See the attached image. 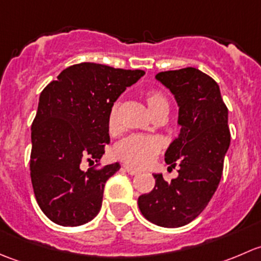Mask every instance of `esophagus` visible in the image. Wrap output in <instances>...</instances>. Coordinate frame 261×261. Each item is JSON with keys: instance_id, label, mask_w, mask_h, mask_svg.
<instances>
[{"instance_id": "34e87169", "label": "esophagus", "mask_w": 261, "mask_h": 261, "mask_svg": "<svg viewBox=\"0 0 261 261\" xmlns=\"http://www.w3.org/2000/svg\"><path fill=\"white\" fill-rule=\"evenodd\" d=\"M123 169H125L126 172H127L130 175H136V174H139L138 170L134 169V168H130V167H128V165H123Z\"/></svg>"}]
</instances>
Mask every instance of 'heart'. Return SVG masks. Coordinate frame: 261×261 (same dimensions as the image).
<instances>
[{
	"label": "heart",
	"mask_w": 261,
	"mask_h": 261,
	"mask_svg": "<svg viewBox=\"0 0 261 261\" xmlns=\"http://www.w3.org/2000/svg\"><path fill=\"white\" fill-rule=\"evenodd\" d=\"M147 106L154 116L168 112L169 102L167 97L155 88L144 92ZM107 128L110 134H116L120 128V102H115L107 116ZM164 147V141L159 136L130 135L117 143L114 147V156L134 168H146L151 164Z\"/></svg>",
	"instance_id": "1"
}]
</instances>
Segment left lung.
<instances>
[{
	"label": "left lung",
	"instance_id": "left-lung-1",
	"mask_svg": "<svg viewBox=\"0 0 261 261\" xmlns=\"http://www.w3.org/2000/svg\"><path fill=\"white\" fill-rule=\"evenodd\" d=\"M155 77L172 91L179 106V138L165 152L167 164L179 169L172 181L154 174V188L141 194L138 204L150 222L180 227L206 208L220 184L231 139L228 111L217 82L199 69L167 70Z\"/></svg>",
	"mask_w": 261,
	"mask_h": 261
}]
</instances>
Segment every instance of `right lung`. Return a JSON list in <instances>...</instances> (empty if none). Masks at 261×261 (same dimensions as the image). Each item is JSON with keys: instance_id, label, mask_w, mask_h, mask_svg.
<instances>
[{"instance_id": "add662e5", "label": "right lung", "mask_w": 261, "mask_h": 261, "mask_svg": "<svg viewBox=\"0 0 261 261\" xmlns=\"http://www.w3.org/2000/svg\"><path fill=\"white\" fill-rule=\"evenodd\" d=\"M145 74L96 63L68 67L43 89L31 125L30 175L36 202L60 226H81L101 210L105 183L120 164L87 172L110 143L107 116L126 89Z\"/></svg>"}]
</instances>
